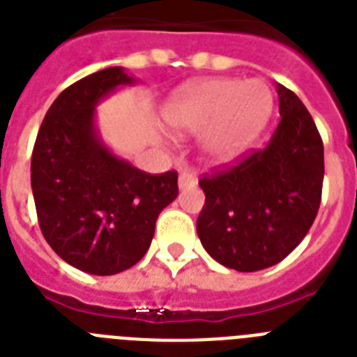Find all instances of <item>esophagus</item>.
<instances>
[{
  "label": "esophagus",
  "instance_id": "esophagus-1",
  "mask_svg": "<svg viewBox=\"0 0 357 357\" xmlns=\"http://www.w3.org/2000/svg\"><path fill=\"white\" fill-rule=\"evenodd\" d=\"M178 185L179 190H185V188H192L197 185V178L196 176H192L190 172H181L178 178Z\"/></svg>",
  "mask_w": 357,
  "mask_h": 357
}]
</instances>
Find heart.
<instances>
[{
    "mask_svg": "<svg viewBox=\"0 0 357 357\" xmlns=\"http://www.w3.org/2000/svg\"><path fill=\"white\" fill-rule=\"evenodd\" d=\"M273 102V91L264 80L217 77L179 88L163 104L161 119L176 136L204 131V158L226 165L255 144L271 119Z\"/></svg>",
    "mask_w": 357,
    "mask_h": 357,
    "instance_id": "1",
    "label": "heart"
}]
</instances>
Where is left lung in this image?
<instances>
[{
  "instance_id": "8db88e82",
  "label": "left lung",
  "mask_w": 357,
  "mask_h": 357,
  "mask_svg": "<svg viewBox=\"0 0 357 357\" xmlns=\"http://www.w3.org/2000/svg\"><path fill=\"white\" fill-rule=\"evenodd\" d=\"M280 122L264 149L204 176L197 235L210 257L235 271H259L286 259L320 208L324 144L311 113L277 84Z\"/></svg>"
}]
</instances>
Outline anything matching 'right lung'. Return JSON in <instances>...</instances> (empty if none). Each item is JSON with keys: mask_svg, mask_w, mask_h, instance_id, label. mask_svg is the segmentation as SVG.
Wrapping results in <instances>:
<instances>
[{"mask_svg": "<svg viewBox=\"0 0 357 357\" xmlns=\"http://www.w3.org/2000/svg\"><path fill=\"white\" fill-rule=\"evenodd\" d=\"M136 82L105 68L64 89L37 132L32 192L46 243L89 275H116L147 253L160 212L178 197V174L151 176L111 151L97 127V105Z\"/></svg>", "mask_w": 357, "mask_h": 357, "instance_id": "obj_1", "label": "right lung"}]
</instances>
